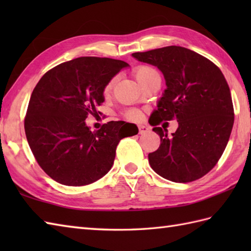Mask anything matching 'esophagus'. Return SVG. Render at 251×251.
Here are the masks:
<instances>
[{"mask_svg":"<svg viewBox=\"0 0 251 251\" xmlns=\"http://www.w3.org/2000/svg\"><path fill=\"white\" fill-rule=\"evenodd\" d=\"M149 131V128L147 126H143V125H140L139 126V134L142 135V134H146V132Z\"/></svg>","mask_w":251,"mask_h":251,"instance_id":"1","label":"esophagus"}]
</instances>
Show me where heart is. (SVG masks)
I'll use <instances>...</instances> for the list:
<instances>
[{"mask_svg":"<svg viewBox=\"0 0 251 251\" xmlns=\"http://www.w3.org/2000/svg\"><path fill=\"white\" fill-rule=\"evenodd\" d=\"M134 76L137 79V82L139 83L140 85H143L149 79L154 77V76H159L158 72L155 70V69L150 67V66H138L137 68L134 69ZM114 78H112L109 81V83L105 85V87L103 89V94L104 95H108L111 93L112 87H113V84H114ZM139 116V113H138L137 111L135 110H130V111H127L124 113V117L125 119H128V120H135L137 117Z\"/></svg>","mask_w":251,"mask_h":251,"instance_id":"b5f03b06","label":"heart"}]
</instances>
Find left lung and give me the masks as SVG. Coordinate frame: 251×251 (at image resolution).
Here are the masks:
<instances>
[{
	"label": "left lung",
	"mask_w": 251,
	"mask_h": 251,
	"mask_svg": "<svg viewBox=\"0 0 251 251\" xmlns=\"http://www.w3.org/2000/svg\"><path fill=\"white\" fill-rule=\"evenodd\" d=\"M141 62L157 67L167 88L149 123L161 138L149 163L161 177L186 183L201 178L216 166L230 139L234 109L230 87L214 62L181 46L134 52ZM176 119L178 128L169 136L157 127Z\"/></svg>",
	"instance_id": "obj_1"
}]
</instances>
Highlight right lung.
I'll return each instance as SVG.
<instances>
[{
    "label": "right lung",
    "instance_id": "1",
    "mask_svg": "<svg viewBox=\"0 0 251 251\" xmlns=\"http://www.w3.org/2000/svg\"><path fill=\"white\" fill-rule=\"evenodd\" d=\"M125 67L128 63L111 58L79 57L50 69L36 84L25 131L37 164L57 182L79 186L102 178L120 140L134 136L123 121L108 122L97 131L85 123L89 114L97 115L105 85Z\"/></svg>",
    "mask_w": 251,
    "mask_h": 251
}]
</instances>
